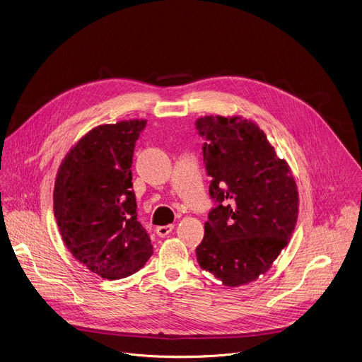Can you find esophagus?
Instances as JSON below:
<instances>
[{
    "mask_svg": "<svg viewBox=\"0 0 362 362\" xmlns=\"http://www.w3.org/2000/svg\"><path fill=\"white\" fill-rule=\"evenodd\" d=\"M173 225L172 223H168V225H163V226H156V235L158 236H160V238H165V236H168L172 230H173Z\"/></svg>",
    "mask_w": 362,
    "mask_h": 362,
    "instance_id": "esophagus-1",
    "label": "esophagus"
}]
</instances>
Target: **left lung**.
<instances>
[{"label": "left lung", "instance_id": "obj_1", "mask_svg": "<svg viewBox=\"0 0 362 362\" xmlns=\"http://www.w3.org/2000/svg\"><path fill=\"white\" fill-rule=\"evenodd\" d=\"M196 129L214 207L196 249L200 267L226 287L264 274L287 246L298 218L288 163L257 124L238 116H204Z\"/></svg>", "mask_w": 362, "mask_h": 362}]
</instances>
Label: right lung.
Listing matches in <instances>:
<instances>
[{"label":"right lung","instance_id":"right-lung-1","mask_svg":"<svg viewBox=\"0 0 362 362\" xmlns=\"http://www.w3.org/2000/svg\"><path fill=\"white\" fill-rule=\"evenodd\" d=\"M145 120L98 126L62 162L54 217L74 257L102 279L120 280L144 267L152 245L137 219L133 155Z\"/></svg>","mask_w":362,"mask_h":362}]
</instances>
